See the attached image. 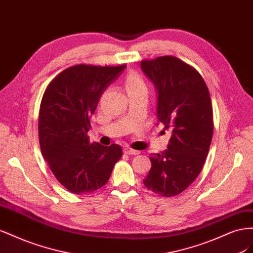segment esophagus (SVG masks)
<instances>
[{
    "label": "esophagus",
    "instance_id": "obj_1",
    "mask_svg": "<svg viewBox=\"0 0 253 253\" xmlns=\"http://www.w3.org/2000/svg\"><path fill=\"white\" fill-rule=\"evenodd\" d=\"M124 152L126 153V154H127V155H138V154H140V151L133 150V149L127 148V147H126L124 149Z\"/></svg>",
    "mask_w": 253,
    "mask_h": 253
}]
</instances>
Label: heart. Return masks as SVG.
Listing matches in <instances>:
<instances>
[{"label":"heart","mask_w":253,"mask_h":253,"mask_svg":"<svg viewBox=\"0 0 253 253\" xmlns=\"http://www.w3.org/2000/svg\"><path fill=\"white\" fill-rule=\"evenodd\" d=\"M126 87L127 93H129V91L145 89V84L138 74L132 72V73L127 74V76H126Z\"/></svg>","instance_id":"1"}]
</instances>
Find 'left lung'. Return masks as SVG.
Returning a JSON list of instances; mask_svg holds the SVG:
<instances>
[{
  "label": "left lung",
  "mask_w": 253,
  "mask_h": 253,
  "mask_svg": "<svg viewBox=\"0 0 253 253\" xmlns=\"http://www.w3.org/2000/svg\"><path fill=\"white\" fill-rule=\"evenodd\" d=\"M140 67L157 93L158 124L171 132L168 149L150 159L143 183L164 197L185 191L200 175L213 135L209 89L194 67L173 56L142 60Z\"/></svg>",
  "instance_id": "left-lung-1"
}]
</instances>
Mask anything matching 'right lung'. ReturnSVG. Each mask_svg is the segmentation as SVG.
I'll return each mask as SVG.
<instances>
[{"label": "right lung", "mask_w": 253, "mask_h": 253, "mask_svg": "<svg viewBox=\"0 0 253 253\" xmlns=\"http://www.w3.org/2000/svg\"><path fill=\"white\" fill-rule=\"evenodd\" d=\"M126 65L68 67L44 91L39 113L42 155L70 192L89 194L108 182L122 156L118 144L89 143L90 116L99 99Z\"/></svg>", "instance_id": "obj_1"}]
</instances>
